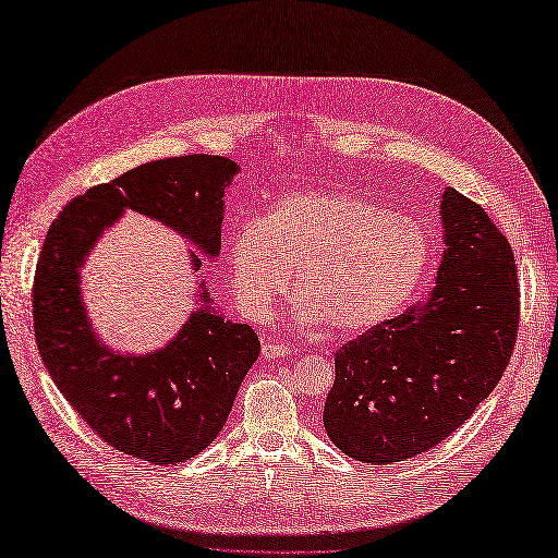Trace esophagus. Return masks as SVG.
Returning a JSON list of instances; mask_svg holds the SVG:
<instances>
[{"instance_id":"obj_1","label":"esophagus","mask_w":558,"mask_h":558,"mask_svg":"<svg viewBox=\"0 0 558 558\" xmlns=\"http://www.w3.org/2000/svg\"><path fill=\"white\" fill-rule=\"evenodd\" d=\"M293 353H295V349L289 347V344H279V342H269V340L263 342V356L265 359H291Z\"/></svg>"}]
</instances>
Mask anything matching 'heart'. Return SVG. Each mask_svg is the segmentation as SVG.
<instances>
[{
    "label": "heart",
    "instance_id": "b5f03b06",
    "mask_svg": "<svg viewBox=\"0 0 558 558\" xmlns=\"http://www.w3.org/2000/svg\"><path fill=\"white\" fill-rule=\"evenodd\" d=\"M428 263L424 226L344 191L283 195L228 244L232 295L246 318H269L293 272L298 324L326 320L335 332H365L396 316Z\"/></svg>",
    "mask_w": 558,
    "mask_h": 558
}]
</instances>
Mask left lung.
I'll use <instances>...</instances> for the list:
<instances>
[{"label":"left lung","instance_id":"left-lung-1","mask_svg":"<svg viewBox=\"0 0 558 558\" xmlns=\"http://www.w3.org/2000/svg\"><path fill=\"white\" fill-rule=\"evenodd\" d=\"M435 289L335 353L324 426L335 447L388 465L440 445L488 398L519 328L514 253L488 214L447 189Z\"/></svg>","mask_w":558,"mask_h":558}]
</instances>
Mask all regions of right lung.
<instances>
[{
    "label": "right lung",
    "instance_id": "add662e5",
    "mask_svg": "<svg viewBox=\"0 0 558 558\" xmlns=\"http://www.w3.org/2000/svg\"><path fill=\"white\" fill-rule=\"evenodd\" d=\"M238 172L230 158L205 154L146 162L74 197L46 234L32 289L44 365L81 418L134 459L174 465L207 449L226 426L260 340L251 326L214 310L202 291L197 310L162 349L144 356L111 351L83 307L78 267L125 209L218 256L223 195ZM191 260L193 269L202 267L193 251Z\"/></svg>",
    "mask_w": 558,
    "mask_h": 558
}]
</instances>
